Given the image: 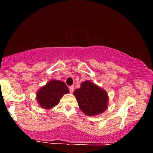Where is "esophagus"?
I'll return each instance as SVG.
<instances>
[{"instance_id":"34e87169","label":"esophagus","mask_w":153,"mask_h":153,"mask_svg":"<svg viewBox=\"0 0 153 153\" xmlns=\"http://www.w3.org/2000/svg\"><path fill=\"white\" fill-rule=\"evenodd\" d=\"M69 91L71 93H73L74 91V86H71L69 87Z\"/></svg>"}]
</instances>
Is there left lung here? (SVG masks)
<instances>
[{"label":"left lung","instance_id":"8db88e82","mask_svg":"<svg viewBox=\"0 0 153 153\" xmlns=\"http://www.w3.org/2000/svg\"><path fill=\"white\" fill-rule=\"evenodd\" d=\"M79 108L88 116L101 114L107 109L108 96L106 90L89 80L83 82L74 92Z\"/></svg>","mask_w":153,"mask_h":153}]
</instances>
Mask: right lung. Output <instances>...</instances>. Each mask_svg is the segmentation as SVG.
I'll return each instance as SVG.
<instances>
[{
  "mask_svg": "<svg viewBox=\"0 0 153 153\" xmlns=\"http://www.w3.org/2000/svg\"><path fill=\"white\" fill-rule=\"evenodd\" d=\"M69 93L68 88L60 80H50L36 92V100L41 108L51 109L56 107L64 94Z\"/></svg>",
  "mask_w": 153,
  "mask_h": 153,
  "instance_id": "add662e5",
  "label": "right lung"
}]
</instances>
